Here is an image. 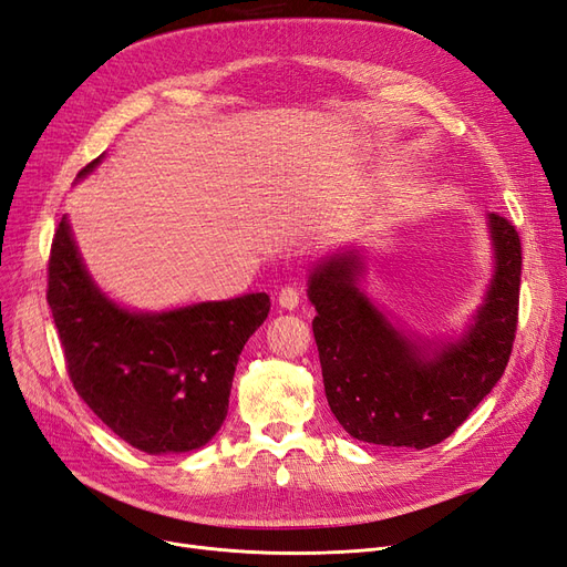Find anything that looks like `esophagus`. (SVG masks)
I'll return each mask as SVG.
<instances>
[{
    "label": "esophagus",
    "mask_w": 567,
    "mask_h": 567,
    "mask_svg": "<svg viewBox=\"0 0 567 567\" xmlns=\"http://www.w3.org/2000/svg\"><path fill=\"white\" fill-rule=\"evenodd\" d=\"M300 302V290L293 288V286H284L279 290V305L284 307V310H296Z\"/></svg>",
    "instance_id": "obj_1"
}]
</instances>
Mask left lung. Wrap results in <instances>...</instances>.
I'll return each mask as SVG.
<instances>
[{
    "label": "left lung",
    "instance_id": "1",
    "mask_svg": "<svg viewBox=\"0 0 567 567\" xmlns=\"http://www.w3.org/2000/svg\"><path fill=\"white\" fill-rule=\"evenodd\" d=\"M496 269L475 323L433 348L400 333L357 286L362 257H329L310 274L326 400L346 431L371 444L425 450L447 440L504 375L518 329L523 248L492 213Z\"/></svg>",
    "mask_w": 567,
    "mask_h": 567
}]
</instances>
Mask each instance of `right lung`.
<instances>
[{
    "mask_svg": "<svg viewBox=\"0 0 567 567\" xmlns=\"http://www.w3.org/2000/svg\"><path fill=\"white\" fill-rule=\"evenodd\" d=\"M101 156L84 165V177ZM47 302L73 388L111 431L146 454L203 447L225 423L246 340L269 296L198 302L161 315L109 300L82 265L65 217L49 252Z\"/></svg>",
    "mask_w": 567,
    "mask_h": 567,
    "instance_id": "1",
    "label": "right lung"
}]
</instances>
